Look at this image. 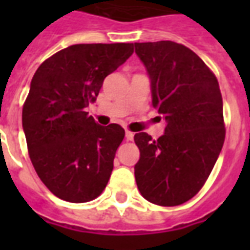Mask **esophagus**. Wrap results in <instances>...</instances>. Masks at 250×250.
Instances as JSON below:
<instances>
[{"label":"esophagus","instance_id":"obj_1","mask_svg":"<svg viewBox=\"0 0 250 250\" xmlns=\"http://www.w3.org/2000/svg\"><path fill=\"white\" fill-rule=\"evenodd\" d=\"M125 139H127V141H132V139H134V134H132V132H131V131H125Z\"/></svg>","mask_w":250,"mask_h":250}]
</instances>
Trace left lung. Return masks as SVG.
Segmentation results:
<instances>
[{"instance_id":"8db88e82","label":"left lung","mask_w":250,"mask_h":250,"mask_svg":"<svg viewBox=\"0 0 250 250\" xmlns=\"http://www.w3.org/2000/svg\"><path fill=\"white\" fill-rule=\"evenodd\" d=\"M146 68L152 107L163 115L165 134L134 136L141 158L136 185L151 204L177 206L193 198L214 167L225 141L220 85L191 49L174 41L135 42Z\"/></svg>"}]
</instances>
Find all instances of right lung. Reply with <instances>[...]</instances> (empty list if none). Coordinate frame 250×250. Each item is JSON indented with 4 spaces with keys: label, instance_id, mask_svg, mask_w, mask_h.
<instances>
[{
    "label": "right lung",
    "instance_id": "1",
    "mask_svg": "<svg viewBox=\"0 0 250 250\" xmlns=\"http://www.w3.org/2000/svg\"><path fill=\"white\" fill-rule=\"evenodd\" d=\"M132 44H76L42 62L30 82L22 128L30 161L59 198L82 204L102 194L125 138L119 125H99L85 111Z\"/></svg>",
    "mask_w": 250,
    "mask_h": 250
}]
</instances>
